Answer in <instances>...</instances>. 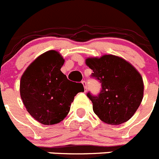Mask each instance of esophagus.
<instances>
[{"label": "esophagus", "instance_id": "esophagus-1", "mask_svg": "<svg viewBox=\"0 0 159 159\" xmlns=\"http://www.w3.org/2000/svg\"><path fill=\"white\" fill-rule=\"evenodd\" d=\"M82 84H83V85H84V88H85V89L87 90V82H86L85 80H83L82 81Z\"/></svg>", "mask_w": 159, "mask_h": 159}]
</instances>
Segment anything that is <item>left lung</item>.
I'll return each mask as SVG.
<instances>
[{
  "label": "left lung",
  "mask_w": 159,
  "mask_h": 159,
  "mask_svg": "<svg viewBox=\"0 0 159 159\" xmlns=\"http://www.w3.org/2000/svg\"><path fill=\"white\" fill-rule=\"evenodd\" d=\"M86 64L93 70L91 78L98 80L102 86L98 95L87 94L95 114L109 125H120L129 120L143 97L140 74L129 62L113 55L87 58Z\"/></svg>",
  "instance_id": "8db88e82"
}]
</instances>
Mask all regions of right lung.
I'll list each match as a JSON object with an SVG mask.
<instances>
[{
  "label": "right lung",
  "mask_w": 159,
  "mask_h": 159,
  "mask_svg": "<svg viewBox=\"0 0 159 159\" xmlns=\"http://www.w3.org/2000/svg\"><path fill=\"white\" fill-rule=\"evenodd\" d=\"M65 60L54 50L39 56L27 68L20 80V96L27 112L43 125H55L68 115L81 83L68 80L61 68Z\"/></svg>",
  "instance_id": "obj_1"
}]
</instances>
